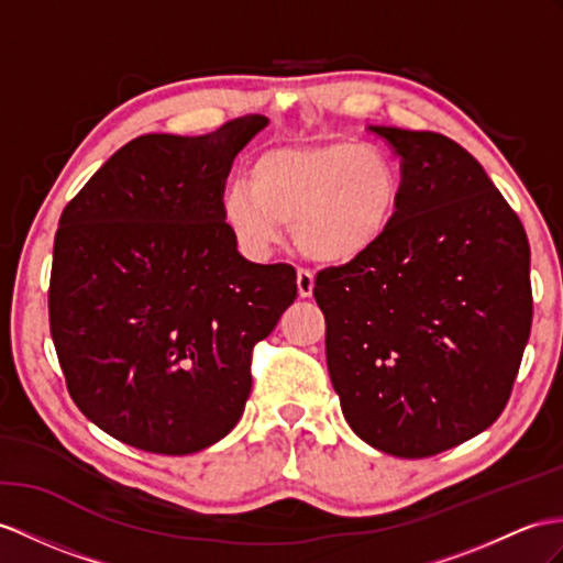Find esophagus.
Segmentation results:
<instances>
[{
	"mask_svg": "<svg viewBox=\"0 0 563 563\" xmlns=\"http://www.w3.org/2000/svg\"><path fill=\"white\" fill-rule=\"evenodd\" d=\"M296 284H298V296L300 298H310L312 289H314V274L310 269H306V267H298Z\"/></svg>",
	"mask_w": 563,
	"mask_h": 563,
	"instance_id": "1",
	"label": "esophagus"
}]
</instances>
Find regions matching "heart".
<instances>
[{
    "label": "heart",
    "instance_id": "obj_1",
    "mask_svg": "<svg viewBox=\"0 0 563 563\" xmlns=\"http://www.w3.org/2000/svg\"><path fill=\"white\" fill-rule=\"evenodd\" d=\"M401 174L377 147L349 141L272 147L249 184L222 198V217L241 249L263 257L291 227L296 249L314 263L346 265L389 234L399 212Z\"/></svg>",
    "mask_w": 563,
    "mask_h": 563
}]
</instances>
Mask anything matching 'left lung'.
Instances as JSON below:
<instances>
[{
    "instance_id": "8db88e82",
    "label": "left lung",
    "mask_w": 563,
    "mask_h": 563,
    "mask_svg": "<svg viewBox=\"0 0 563 563\" xmlns=\"http://www.w3.org/2000/svg\"><path fill=\"white\" fill-rule=\"evenodd\" d=\"M401 157L389 234L314 277L327 367L353 432L428 459L487 430L532 324L526 229L479 162L442 133L369 126Z\"/></svg>"
}]
</instances>
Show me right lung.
<instances>
[{"mask_svg": "<svg viewBox=\"0 0 563 563\" xmlns=\"http://www.w3.org/2000/svg\"><path fill=\"white\" fill-rule=\"evenodd\" d=\"M265 126L141 135L62 212L52 341L80 413L123 444L184 456L227 437L255 344L296 300V269L243 260L222 217L231 162Z\"/></svg>", "mask_w": 563, "mask_h": 563, "instance_id": "right-lung-1", "label": "right lung"}]
</instances>
